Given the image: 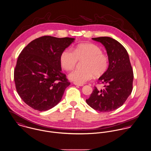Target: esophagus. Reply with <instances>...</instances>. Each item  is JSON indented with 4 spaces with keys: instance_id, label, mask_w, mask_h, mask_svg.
<instances>
[{
    "instance_id": "obj_1",
    "label": "esophagus",
    "mask_w": 151,
    "mask_h": 151,
    "mask_svg": "<svg viewBox=\"0 0 151 151\" xmlns=\"http://www.w3.org/2000/svg\"><path fill=\"white\" fill-rule=\"evenodd\" d=\"M75 85H76V86H83V84H79L76 83H74Z\"/></svg>"
}]
</instances>
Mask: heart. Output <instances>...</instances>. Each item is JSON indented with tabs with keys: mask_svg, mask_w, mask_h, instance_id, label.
I'll return each instance as SVG.
<instances>
[{
	"mask_svg": "<svg viewBox=\"0 0 151 151\" xmlns=\"http://www.w3.org/2000/svg\"><path fill=\"white\" fill-rule=\"evenodd\" d=\"M86 59L84 69H76L71 72L69 78L75 83L83 84L96 76L102 75L108 69L109 59L102 52L99 46L93 43H83L78 45L73 51L70 49L63 51L60 56L61 67L69 71L76 67L78 60Z\"/></svg>",
	"mask_w": 151,
	"mask_h": 151,
	"instance_id": "1",
	"label": "heart"
}]
</instances>
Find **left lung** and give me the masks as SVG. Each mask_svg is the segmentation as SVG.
Wrapping results in <instances>:
<instances>
[{"instance_id":"obj_1","label":"left lung","mask_w":151,"mask_h":151,"mask_svg":"<svg viewBox=\"0 0 151 151\" xmlns=\"http://www.w3.org/2000/svg\"><path fill=\"white\" fill-rule=\"evenodd\" d=\"M93 40L101 43L105 47L109 67L99 79L105 88L94 87L86 101L94 109L107 112L122 106L133 90V71L126 49L117 40L109 37H99Z\"/></svg>"}]
</instances>
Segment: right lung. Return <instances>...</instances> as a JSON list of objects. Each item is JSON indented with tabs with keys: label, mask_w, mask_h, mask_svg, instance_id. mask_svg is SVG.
<instances>
[{
	"label": "right lung",
	"mask_w": 151,
	"mask_h": 151,
	"mask_svg": "<svg viewBox=\"0 0 151 151\" xmlns=\"http://www.w3.org/2000/svg\"><path fill=\"white\" fill-rule=\"evenodd\" d=\"M74 40L43 36L31 42L19 54L14 82L19 97L32 108L47 111L61 100L70 83L61 72L60 56Z\"/></svg>",
	"instance_id": "add662e5"
}]
</instances>
